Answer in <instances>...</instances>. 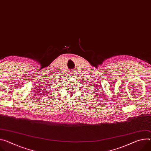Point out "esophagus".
<instances>
[{"instance_id": "obj_1", "label": "esophagus", "mask_w": 151, "mask_h": 151, "mask_svg": "<svg viewBox=\"0 0 151 151\" xmlns=\"http://www.w3.org/2000/svg\"><path fill=\"white\" fill-rule=\"evenodd\" d=\"M75 73L73 72H72V73H71V76H73L74 75H75Z\"/></svg>"}]
</instances>
